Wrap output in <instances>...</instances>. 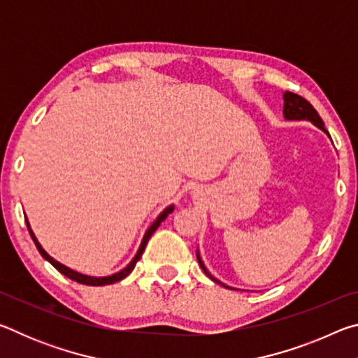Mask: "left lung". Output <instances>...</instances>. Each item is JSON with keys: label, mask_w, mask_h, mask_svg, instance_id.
<instances>
[{"label": "left lung", "mask_w": 358, "mask_h": 358, "mask_svg": "<svg viewBox=\"0 0 358 358\" xmlns=\"http://www.w3.org/2000/svg\"><path fill=\"white\" fill-rule=\"evenodd\" d=\"M282 112H284V118H286V120H306V121H311L314 126H317V128H320L324 132H327V129L324 128V121H322V118L319 117V113L316 112V108H314L310 104V102H308L305 98H301V96H299V94L290 93V92L284 93V108H282ZM327 134H329V132H327ZM197 260H199V264H201L202 270L205 271V275H207L208 278H211V280H213L215 282L222 284L221 281H217L216 278H213V276L208 273V270L205 268V265L202 262L201 256H199V251H197ZM222 286H224V284H222ZM224 287H227V286H224Z\"/></svg>", "instance_id": "8db88e82"}]
</instances>
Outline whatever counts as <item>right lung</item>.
Instances as JSON below:
<instances>
[{
  "label": "right lung",
  "mask_w": 358,
  "mask_h": 358,
  "mask_svg": "<svg viewBox=\"0 0 358 358\" xmlns=\"http://www.w3.org/2000/svg\"><path fill=\"white\" fill-rule=\"evenodd\" d=\"M172 211H173V205H171V207H167L164 211H162V213H161L159 216L156 217V221H155L153 224H151V226L148 227L147 232H145L143 238H142V243H141V248H138L137 254L134 256V259H132L131 262L128 264V266H124V268H123V270H120L118 273L110 275V276H104V278H96V276H87V275H82V273H78V271H74V270L68 268V266H66V265L59 264L58 260H55L53 257L48 256V254L44 251V248L41 246V243L38 241V238L34 237V232L31 230V227H29V222H28L27 217H25V221H27L28 232H29V235H31V238H33V241H34L36 248H38V251L41 252V256L44 257L45 260H48V262H50L53 266H55V268L59 271V273H63L64 276H68L69 280H72V281H77V282H80V284H87V286H107V284H113V282H117V281H121V280H123V278L128 276L132 270H134V266H136V264H137V260L142 257V254H143V251H145V246H147L150 237H151V235L155 234V230H156L157 227H159V224H161L162 221H164L166 217H167V215H171Z\"/></svg>",
  "instance_id": "add662e5"
}]
</instances>
